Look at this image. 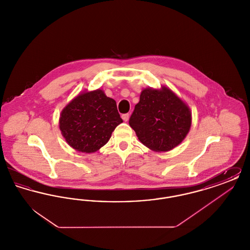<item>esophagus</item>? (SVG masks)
Segmentation results:
<instances>
[{"label": "esophagus", "mask_w": 250, "mask_h": 250, "mask_svg": "<svg viewBox=\"0 0 250 250\" xmlns=\"http://www.w3.org/2000/svg\"><path fill=\"white\" fill-rule=\"evenodd\" d=\"M122 119L124 120L125 122H127L129 119V113H125V114H122Z\"/></svg>", "instance_id": "34e87169"}]
</instances>
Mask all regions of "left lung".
Segmentation results:
<instances>
[{
  "label": "left lung",
  "instance_id": "obj_1",
  "mask_svg": "<svg viewBox=\"0 0 250 250\" xmlns=\"http://www.w3.org/2000/svg\"><path fill=\"white\" fill-rule=\"evenodd\" d=\"M129 125L143 145L155 152H167L189 132L190 108L165 86L146 88L135 106Z\"/></svg>",
  "mask_w": 250,
  "mask_h": 250
}]
</instances>
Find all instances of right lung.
<instances>
[{"mask_svg":"<svg viewBox=\"0 0 250 250\" xmlns=\"http://www.w3.org/2000/svg\"><path fill=\"white\" fill-rule=\"evenodd\" d=\"M123 123L114 99L97 89L77 95L61 112L60 130L78 152L95 153L104 146Z\"/></svg>","mask_w":250,"mask_h":250,"instance_id":"1","label":"right lung"}]
</instances>
